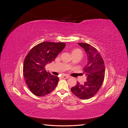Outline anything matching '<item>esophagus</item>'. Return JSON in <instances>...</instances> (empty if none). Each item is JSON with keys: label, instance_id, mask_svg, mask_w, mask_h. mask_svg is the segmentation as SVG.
<instances>
[{"label": "esophagus", "instance_id": "1", "mask_svg": "<svg viewBox=\"0 0 128 128\" xmlns=\"http://www.w3.org/2000/svg\"><path fill=\"white\" fill-rule=\"evenodd\" d=\"M62 78H64V79H67V78H69V76H67V75H64L62 76Z\"/></svg>", "mask_w": 128, "mask_h": 128}]
</instances>
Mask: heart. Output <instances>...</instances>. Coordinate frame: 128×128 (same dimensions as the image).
<instances>
[{"label": "heart", "mask_w": 128, "mask_h": 128, "mask_svg": "<svg viewBox=\"0 0 128 128\" xmlns=\"http://www.w3.org/2000/svg\"><path fill=\"white\" fill-rule=\"evenodd\" d=\"M72 56H80L81 57H82L83 56V52L80 49H75L74 50L72 51ZM69 64H72V63Z\"/></svg>", "instance_id": "b5f03b06"}]
</instances>
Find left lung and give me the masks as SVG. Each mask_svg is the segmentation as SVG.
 Listing matches in <instances>:
<instances>
[{
    "mask_svg": "<svg viewBox=\"0 0 128 128\" xmlns=\"http://www.w3.org/2000/svg\"><path fill=\"white\" fill-rule=\"evenodd\" d=\"M86 51L88 64L84 67V74L87 80L84 84L77 82L71 88L72 92L81 99H88L94 96L104 82L105 67L102 58L96 48L87 43L78 42Z\"/></svg>",
    "mask_w": 128,
    "mask_h": 128,
    "instance_id": "obj_1",
    "label": "left lung"
}]
</instances>
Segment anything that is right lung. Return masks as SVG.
I'll return each mask as SVG.
<instances>
[{
    "mask_svg": "<svg viewBox=\"0 0 128 128\" xmlns=\"http://www.w3.org/2000/svg\"><path fill=\"white\" fill-rule=\"evenodd\" d=\"M64 42H42L30 50L25 58L24 75L26 84L34 95L42 96L54 89L59 78L45 69L64 48Z\"/></svg>",
    "mask_w": 128,
    "mask_h": 128,
    "instance_id": "add662e5",
    "label": "right lung"
}]
</instances>
